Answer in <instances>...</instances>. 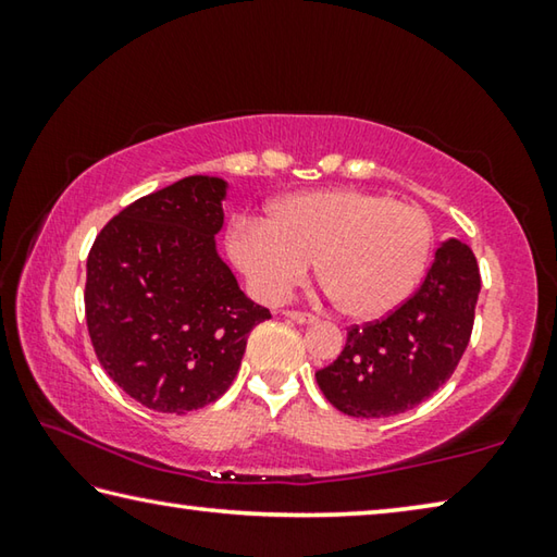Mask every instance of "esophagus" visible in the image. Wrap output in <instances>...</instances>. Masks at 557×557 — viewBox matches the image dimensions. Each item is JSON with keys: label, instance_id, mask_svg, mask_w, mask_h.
I'll list each match as a JSON object with an SVG mask.
<instances>
[{"label": "esophagus", "instance_id": "34e87169", "mask_svg": "<svg viewBox=\"0 0 557 557\" xmlns=\"http://www.w3.org/2000/svg\"><path fill=\"white\" fill-rule=\"evenodd\" d=\"M282 314H285L289 322H295V324H314L317 322V317L307 314V312H289L287 309V312H282Z\"/></svg>", "mask_w": 557, "mask_h": 557}]
</instances>
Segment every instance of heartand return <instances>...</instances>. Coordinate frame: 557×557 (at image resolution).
Instances as JSON below:
<instances>
[{"instance_id": "1", "label": "heart", "mask_w": 557, "mask_h": 557, "mask_svg": "<svg viewBox=\"0 0 557 557\" xmlns=\"http://www.w3.org/2000/svg\"><path fill=\"white\" fill-rule=\"evenodd\" d=\"M225 245L260 299H285L317 262L319 285L338 312L379 319L420 282L432 225L418 206L388 196L319 188L270 203L265 221L238 219Z\"/></svg>"}]
</instances>
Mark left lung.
<instances>
[{"label": "left lung", "instance_id": "8db88e82", "mask_svg": "<svg viewBox=\"0 0 557 557\" xmlns=\"http://www.w3.org/2000/svg\"><path fill=\"white\" fill-rule=\"evenodd\" d=\"M479 289L469 245L442 243L418 292L381 322L348 329L344 351L317 371L326 400L351 418H391L428 400L465 354Z\"/></svg>", "mask_w": 557, "mask_h": 557}]
</instances>
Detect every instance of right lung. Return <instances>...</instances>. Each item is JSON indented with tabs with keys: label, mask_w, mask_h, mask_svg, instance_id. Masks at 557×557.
Here are the masks:
<instances>
[{
	"label": "right lung",
	"mask_w": 557,
	"mask_h": 557,
	"mask_svg": "<svg viewBox=\"0 0 557 557\" xmlns=\"http://www.w3.org/2000/svg\"><path fill=\"white\" fill-rule=\"evenodd\" d=\"M228 184L186 176L122 209L92 243V348L129 398L184 414L228 391L252 326L270 319L215 250Z\"/></svg>",
	"instance_id": "obj_1"
}]
</instances>
